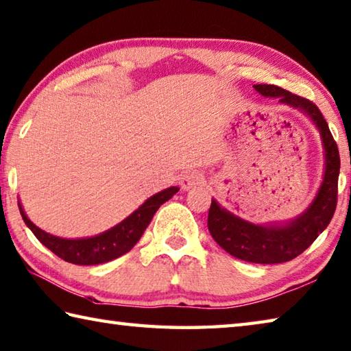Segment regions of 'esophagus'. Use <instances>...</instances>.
<instances>
[{
	"label": "esophagus",
	"mask_w": 351,
	"mask_h": 351,
	"mask_svg": "<svg viewBox=\"0 0 351 351\" xmlns=\"http://www.w3.org/2000/svg\"><path fill=\"white\" fill-rule=\"evenodd\" d=\"M204 181V175L197 170H187L184 171L180 178V185L182 190H191L196 185H199Z\"/></svg>",
	"instance_id": "34e87169"
}]
</instances>
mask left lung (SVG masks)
Wrapping results in <instances>:
<instances>
[{
  "label": "left lung",
  "mask_w": 351,
  "mask_h": 351,
  "mask_svg": "<svg viewBox=\"0 0 351 351\" xmlns=\"http://www.w3.org/2000/svg\"><path fill=\"white\" fill-rule=\"evenodd\" d=\"M254 88L265 97H276L280 103L300 109L311 117L319 130L324 147V178L307 210L292 221L280 225H254L246 222L222 208L216 199H211L208 230L217 245L232 257L262 265L283 263L306 251L332 221L338 201L339 150L327 121L315 103L276 85L260 84L254 85Z\"/></svg>",
  "instance_id": "8db88e82"
}]
</instances>
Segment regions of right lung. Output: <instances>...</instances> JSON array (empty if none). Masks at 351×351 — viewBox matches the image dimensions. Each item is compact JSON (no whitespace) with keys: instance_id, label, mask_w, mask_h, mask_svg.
Instances as JSON below:
<instances>
[{"instance_id":"right-lung-1","label":"right lung","mask_w":351,"mask_h":351,"mask_svg":"<svg viewBox=\"0 0 351 351\" xmlns=\"http://www.w3.org/2000/svg\"><path fill=\"white\" fill-rule=\"evenodd\" d=\"M178 190H180L178 187H169L160 191V193L150 196L141 207H138V210H135L125 221L112 226L111 230L101 232V234L86 239H62L48 234V232L38 228L27 217L23 205L19 202L18 207L25 225L29 226L40 243L68 263L89 266L111 262V260L132 250L143 236L144 230L152 221L156 210L164 202H167L175 193H178Z\"/></svg>"}]
</instances>
